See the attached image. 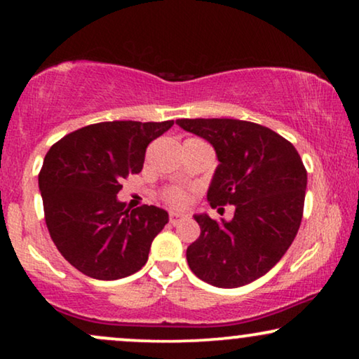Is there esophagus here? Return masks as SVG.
Masks as SVG:
<instances>
[{"label": "esophagus", "mask_w": 359, "mask_h": 359, "mask_svg": "<svg viewBox=\"0 0 359 359\" xmlns=\"http://www.w3.org/2000/svg\"><path fill=\"white\" fill-rule=\"evenodd\" d=\"M186 220V215L184 214H178V212H171L170 214V224L171 225H178Z\"/></svg>", "instance_id": "34e87169"}]
</instances>
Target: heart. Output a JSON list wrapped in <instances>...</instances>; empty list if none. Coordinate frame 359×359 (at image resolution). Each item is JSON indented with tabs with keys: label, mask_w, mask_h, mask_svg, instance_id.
<instances>
[{
	"label": "heart",
	"mask_w": 359,
	"mask_h": 359,
	"mask_svg": "<svg viewBox=\"0 0 359 359\" xmlns=\"http://www.w3.org/2000/svg\"><path fill=\"white\" fill-rule=\"evenodd\" d=\"M163 199L173 208H183L188 203V194L181 188H170L163 193Z\"/></svg>",
	"instance_id": "obj_1"
}]
</instances>
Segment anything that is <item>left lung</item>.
<instances>
[{
    "mask_svg": "<svg viewBox=\"0 0 359 359\" xmlns=\"http://www.w3.org/2000/svg\"><path fill=\"white\" fill-rule=\"evenodd\" d=\"M181 129L214 147L219 166L210 181V208L235 205L233 219L194 215L201 235L186 250L196 276L215 287H240L266 274L296 238L307 171L276 132L238 119H178Z\"/></svg>",
    "mask_w": 359,
    "mask_h": 359,
    "instance_id": "obj_1",
    "label": "left lung"
}]
</instances>
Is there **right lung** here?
I'll return each mask as SVG.
<instances>
[{
    "instance_id": "obj_1",
    "label": "right lung",
    "mask_w": 359,
    "mask_h": 359,
    "mask_svg": "<svg viewBox=\"0 0 359 359\" xmlns=\"http://www.w3.org/2000/svg\"><path fill=\"white\" fill-rule=\"evenodd\" d=\"M173 121H112L81 127L47 151L39 189L48 233L72 266L112 281L139 271L150 245L168 224L155 205L127 209L122 180L140 173L145 150Z\"/></svg>"
}]
</instances>
